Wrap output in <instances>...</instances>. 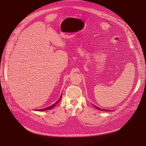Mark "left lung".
<instances>
[{"instance_id":"8db88e82","label":"left lung","mask_w":146,"mask_h":146,"mask_svg":"<svg viewBox=\"0 0 146 146\" xmlns=\"http://www.w3.org/2000/svg\"><path fill=\"white\" fill-rule=\"evenodd\" d=\"M95 107H96V109H98V110H102V111H109V110H105V109H100V108H98V107H96V106H95L94 105H93Z\"/></svg>"}]
</instances>
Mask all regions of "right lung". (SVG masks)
<instances>
[{
  "instance_id": "add662e5",
  "label": "right lung",
  "mask_w": 146,
  "mask_h": 146,
  "mask_svg": "<svg viewBox=\"0 0 146 146\" xmlns=\"http://www.w3.org/2000/svg\"><path fill=\"white\" fill-rule=\"evenodd\" d=\"M61 97H62V95L61 96V97H60V99L56 101V102L55 103H54V104H52V106H49V107H47V108H45V109H39V110H37L38 111H44V110H50V109H52L53 107H54L56 104H58V103L59 102V101H60V100H61Z\"/></svg>"
}]
</instances>
